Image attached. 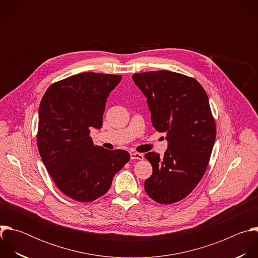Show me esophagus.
<instances>
[{
	"label": "esophagus",
	"mask_w": 258,
	"mask_h": 258,
	"mask_svg": "<svg viewBox=\"0 0 258 258\" xmlns=\"http://www.w3.org/2000/svg\"><path fill=\"white\" fill-rule=\"evenodd\" d=\"M131 159H133V160H135V159H137V160H143L144 159V155L143 154H141V153H131Z\"/></svg>",
	"instance_id": "esophagus-1"
}]
</instances>
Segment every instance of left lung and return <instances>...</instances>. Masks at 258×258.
Listing matches in <instances>:
<instances>
[{"label": "left lung", "mask_w": 258, "mask_h": 258, "mask_svg": "<svg viewBox=\"0 0 258 258\" xmlns=\"http://www.w3.org/2000/svg\"><path fill=\"white\" fill-rule=\"evenodd\" d=\"M133 81L147 98L153 126L168 142L163 157L145 154L153 167L145 191L160 204L177 202L201 180L215 142L207 94L195 79L168 70L135 73Z\"/></svg>", "instance_id": "obj_1"}]
</instances>
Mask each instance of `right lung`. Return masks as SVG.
I'll use <instances>...</instances> for the list:
<instances>
[{
	"label": "right lung",
	"mask_w": 258,
	"mask_h": 258,
	"mask_svg": "<svg viewBox=\"0 0 258 258\" xmlns=\"http://www.w3.org/2000/svg\"><path fill=\"white\" fill-rule=\"evenodd\" d=\"M121 76L83 72L51 85L39 108L38 148L58 189L80 202H91L111 187L131 156L94 146L91 130L101 128L106 100Z\"/></svg>",
	"instance_id": "right-lung-1"
}]
</instances>
